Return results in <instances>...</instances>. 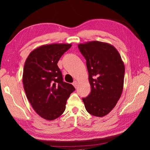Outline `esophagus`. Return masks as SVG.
Here are the masks:
<instances>
[{
  "label": "esophagus",
  "instance_id": "34e87169",
  "mask_svg": "<svg viewBox=\"0 0 150 150\" xmlns=\"http://www.w3.org/2000/svg\"><path fill=\"white\" fill-rule=\"evenodd\" d=\"M72 85L74 86L75 88H77V87H78V82L77 81H74L73 83H72Z\"/></svg>",
  "mask_w": 150,
  "mask_h": 150
}]
</instances>
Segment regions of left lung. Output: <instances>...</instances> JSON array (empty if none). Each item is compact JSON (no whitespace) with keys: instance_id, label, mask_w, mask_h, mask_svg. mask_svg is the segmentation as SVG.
<instances>
[{"instance_id":"left-lung-1","label":"left lung","mask_w":150,"mask_h":150,"mask_svg":"<svg viewBox=\"0 0 150 150\" xmlns=\"http://www.w3.org/2000/svg\"><path fill=\"white\" fill-rule=\"evenodd\" d=\"M78 47L86 60L91 87L88 96L83 98L86 110L95 116H106L121 96L124 62L117 49L110 44L94 40L79 44Z\"/></svg>"}]
</instances>
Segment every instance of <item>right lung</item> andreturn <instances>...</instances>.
<instances>
[{
  "label": "right lung",
  "mask_w": 150,
  "mask_h": 150,
  "mask_svg": "<svg viewBox=\"0 0 150 150\" xmlns=\"http://www.w3.org/2000/svg\"><path fill=\"white\" fill-rule=\"evenodd\" d=\"M71 44H46L34 49L27 58L22 82L26 96L35 111L52 121L66 109L67 99L75 88L63 81L57 62Z\"/></svg>",
  "instance_id": "add662e5"
}]
</instances>
